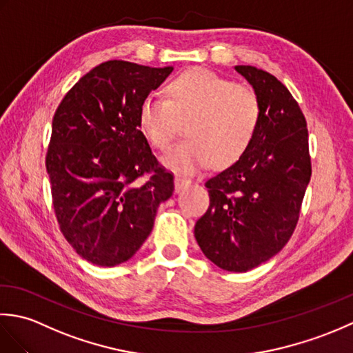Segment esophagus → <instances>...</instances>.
I'll use <instances>...</instances> for the list:
<instances>
[{"mask_svg": "<svg viewBox=\"0 0 353 353\" xmlns=\"http://www.w3.org/2000/svg\"><path fill=\"white\" fill-rule=\"evenodd\" d=\"M190 185H191V179H186V177H182V176L174 177V190H176V192L183 191L185 188H188Z\"/></svg>", "mask_w": 353, "mask_h": 353, "instance_id": "esophagus-1", "label": "esophagus"}]
</instances>
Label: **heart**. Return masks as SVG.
Segmentation results:
<instances>
[{
  "label": "heart",
  "mask_w": 353,
  "mask_h": 353,
  "mask_svg": "<svg viewBox=\"0 0 353 353\" xmlns=\"http://www.w3.org/2000/svg\"><path fill=\"white\" fill-rule=\"evenodd\" d=\"M262 118L259 97L208 70H192L167 85V100L147 95L138 123L153 147L165 150L186 121L188 138L162 156L165 168L191 174L211 163L224 168L245 154Z\"/></svg>",
  "instance_id": "1"
}]
</instances>
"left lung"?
Returning a JSON list of instances; mask_svg holds the SVG:
<instances>
[{"instance_id": "obj_1", "label": "left lung", "mask_w": 353, "mask_h": 353, "mask_svg": "<svg viewBox=\"0 0 353 353\" xmlns=\"http://www.w3.org/2000/svg\"><path fill=\"white\" fill-rule=\"evenodd\" d=\"M261 101L262 118L245 154L209 179L211 197L194 235L205 256L243 273L288 243L311 179L306 121L290 91L267 71L238 65Z\"/></svg>"}]
</instances>
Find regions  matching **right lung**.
Here are the masks:
<instances>
[{
	"mask_svg": "<svg viewBox=\"0 0 353 353\" xmlns=\"http://www.w3.org/2000/svg\"><path fill=\"white\" fill-rule=\"evenodd\" d=\"M172 66L109 61L81 77L52 118L47 153L59 226L81 258L100 267L129 261L174 191L141 132V101ZM152 172L147 183L139 177Z\"/></svg>",
	"mask_w": 353,
	"mask_h": 353,
	"instance_id": "1",
	"label": "right lung"
}]
</instances>
